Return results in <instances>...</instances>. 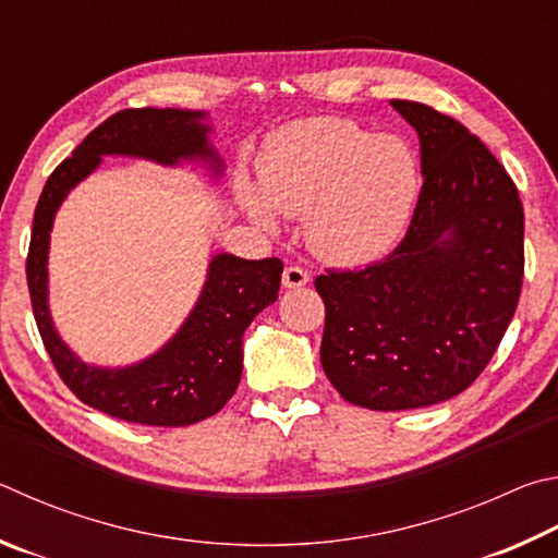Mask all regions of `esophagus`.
Returning <instances> with one entry per match:
<instances>
[{"mask_svg":"<svg viewBox=\"0 0 558 558\" xmlns=\"http://www.w3.org/2000/svg\"><path fill=\"white\" fill-rule=\"evenodd\" d=\"M281 284L287 289H299L308 284V271L301 267H287L284 274H281Z\"/></svg>","mask_w":558,"mask_h":558,"instance_id":"esophagus-1","label":"esophagus"}]
</instances>
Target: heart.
<instances>
[{"label": "heart", "instance_id": "heart-1", "mask_svg": "<svg viewBox=\"0 0 558 558\" xmlns=\"http://www.w3.org/2000/svg\"><path fill=\"white\" fill-rule=\"evenodd\" d=\"M416 159L395 136H367L353 122L314 117L277 132L259 159V193L244 189L254 220L305 215L318 257L360 264L385 254L407 228L416 201Z\"/></svg>", "mask_w": 558, "mask_h": 558}]
</instances>
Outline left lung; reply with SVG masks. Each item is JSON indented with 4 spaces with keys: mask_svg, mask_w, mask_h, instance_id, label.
<instances>
[{
    "mask_svg": "<svg viewBox=\"0 0 558 558\" xmlns=\"http://www.w3.org/2000/svg\"><path fill=\"white\" fill-rule=\"evenodd\" d=\"M422 144L424 183L402 242L363 269H326L320 365L350 404L399 412L471 387L514 316L524 210L490 149L453 117L392 100Z\"/></svg>",
    "mask_w": 558,
    "mask_h": 558,
    "instance_id": "1",
    "label": "left lung"
}]
</instances>
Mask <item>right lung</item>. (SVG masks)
I'll list each match as a JSON object with an SVG mask.
<instances>
[{
    "label": "right lung",
    "mask_w": 558,
    "mask_h": 558,
    "mask_svg": "<svg viewBox=\"0 0 558 558\" xmlns=\"http://www.w3.org/2000/svg\"><path fill=\"white\" fill-rule=\"evenodd\" d=\"M203 112L120 110L77 144L56 166L36 203L26 281L38 333L56 373L83 404L114 418L146 426H189L218 414L234 395L242 375V333L262 308L277 301L284 264L277 257H213L203 294L183 328L159 353L124 369L85 365L53 330L46 304L48 238L58 205L105 154L144 156L159 163L203 159L220 173V159L208 144Z\"/></svg>",
    "instance_id": "right-lung-1"
}]
</instances>
